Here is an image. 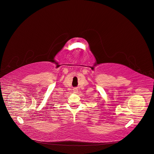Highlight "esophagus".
<instances>
[{"mask_svg": "<svg viewBox=\"0 0 154 154\" xmlns=\"http://www.w3.org/2000/svg\"><path fill=\"white\" fill-rule=\"evenodd\" d=\"M74 92H75V93H76V92H77V88H74Z\"/></svg>", "mask_w": 154, "mask_h": 154, "instance_id": "1", "label": "esophagus"}]
</instances>
